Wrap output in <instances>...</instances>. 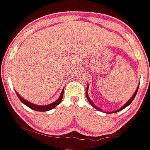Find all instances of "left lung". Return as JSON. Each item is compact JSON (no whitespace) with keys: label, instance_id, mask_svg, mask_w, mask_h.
I'll return each mask as SVG.
<instances>
[{"label":"left lung","instance_id":"left-lung-1","mask_svg":"<svg viewBox=\"0 0 150 150\" xmlns=\"http://www.w3.org/2000/svg\"><path fill=\"white\" fill-rule=\"evenodd\" d=\"M139 86V84L138 85V87L137 88V90H136V91L134 92V94H133V96H131V99H130L129 100H128V102H126V103H125V104H124L123 106H122V107H120V108H119L118 110H115V111H113V112H109V113H115V112H117L120 111V110H123V109H125V107H128V106L129 105V104H131V102H132V101L134 100V98H135L136 95H137V91H138ZM88 87H89V86H88H88H87V88H86V98H87V99H88V102H90V104H91V105L93 106V107H94V108H96V110H99V111H102V110H101V109L99 108V107H96V106L95 105V104L93 103V102H92V101L91 100V99H90V98H89V96H88Z\"/></svg>","mask_w":150,"mask_h":150}]
</instances>
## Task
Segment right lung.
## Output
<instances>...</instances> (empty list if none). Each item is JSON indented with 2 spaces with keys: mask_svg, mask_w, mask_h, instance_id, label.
Masks as SVG:
<instances>
[{
  "mask_svg": "<svg viewBox=\"0 0 150 150\" xmlns=\"http://www.w3.org/2000/svg\"><path fill=\"white\" fill-rule=\"evenodd\" d=\"M16 95H17L18 98L19 99V100H20L24 104H25V105L28 106V107H30V109L35 110V111H38V112H46V111H48V110H52V109H54V107H57L58 104H60V102H61L62 100L63 94H64V89L62 91L61 94H60L59 97V99H57V101H55V102H53V103L51 104H47V105H37V104H35L32 103V102H28V100H25V99H23V98H22V96H21L16 91Z\"/></svg>",
  "mask_w": 150,
  "mask_h": 150,
  "instance_id": "add662e5",
  "label": "right lung"
}]
</instances>
